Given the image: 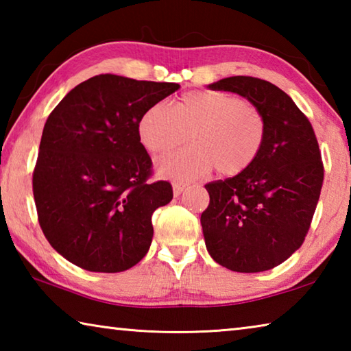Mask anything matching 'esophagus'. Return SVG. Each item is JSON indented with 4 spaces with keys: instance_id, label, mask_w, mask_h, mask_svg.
<instances>
[{
    "instance_id": "obj_1",
    "label": "esophagus",
    "mask_w": 351,
    "mask_h": 351,
    "mask_svg": "<svg viewBox=\"0 0 351 351\" xmlns=\"http://www.w3.org/2000/svg\"><path fill=\"white\" fill-rule=\"evenodd\" d=\"M186 186H187V184H184V182H173V195H175V197H180V195L182 193V190L186 189Z\"/></svg>"
}]
</instances>
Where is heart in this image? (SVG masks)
Masks as SVG:
<instances>
[{
  "mask_svg": "<svg viewBox=\"0 0 351 351\" xmlns=\"http://www.w3.org/2000/svg\"><path fill=\"white\" fill-rule=\"evenodd\" d=\"M139 139L148 152L167 153L190 139L195 147L158 162L159 173L173 180H195L215 167L235 176L247 170L261 153L266 122L255 106L223 91H189L176 106L156 102L142 114Z\"/></svg>",
  "mask_w": 351,
  "mask_h": 351,
  "instance_id": "obj_1",
  "label": "heart"
}]
</instances>
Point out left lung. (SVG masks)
<instances>
[{
    "label": "left lung",
    "instance_id": "8db88e82",
    "mask_svg": "<svg viewBox=\"0 0 351 351\" xmlns=\"http://www.w3.org/2000/svg\"><path fill=\"white\" fill-rule=\"evenodd\" d=\"M209 88L247 99L265 117L266 139L247 170L206 184V247L230 271L272 269L302 246L316 210L324 182L316 134L293 99L269 82L234 75Z\"/></svg>",
    "mask_w": 351,
    "mask_h": 351
}]
</instances>
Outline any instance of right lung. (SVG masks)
Wrapping results in <instances>:
<instances>
[{
    "instance_id": "right-lung-1",
    "label": "right lung",
    "mask_w": 351,
    "mask_h": 351,
    "mask_svg": "<svg viewBox=\"0 0 351 351\" xmlns=\"http://www.w3.org/2000/svg\"><path fill=\"white\" fill-rule=\"evenodd\" d=\"M178 83L91 77L45 123L32 189L38 223L56 251L82 269L122 272L145 257L152 215L173 198L170 182H147L152 159L139 139L147 108Z\"/></svg>"
}]
</instances>
